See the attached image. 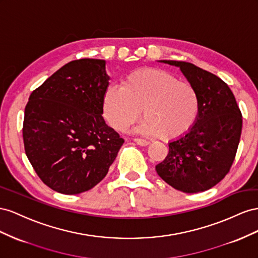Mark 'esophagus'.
Wrapping results in <instances>:
<instances>
[{
	"instance_id": "obj_1",
	"label": "esophagus",
	"mask_w": 258,
	"mask_h": 258,
	"mask_svg": "<svg viewBox=\"0 0 258 258\" xmlns=\"http://www.w3.org/2000/svg\"><path fill=\"white\" fill-rule=\"evenodd\" d=\"M134 142H135L138 146H143V147L148 146V145L150 144L148 141H146V139H142V138H135Z\"/></svg>"
}]
</instances>
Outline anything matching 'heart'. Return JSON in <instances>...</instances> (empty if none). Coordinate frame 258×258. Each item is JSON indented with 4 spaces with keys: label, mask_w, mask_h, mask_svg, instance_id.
I'll return each instance as SVG.
<instances>
[{
    "label": "heart",
    "mask_w": 258,
    "mask_h": 258,
    "mask_svg": "<svg viewBox=\"0 0 258 258\" xmlns=\"http://www.w3.org/2000/svg\"><path fill=\"white\" fill-rule=\"evenodd\" d=\"M138 132L174 141L196 124L200 101L194 85L158 68H142L124 77L121 86L109 85L102 95V113L116 131H125L142 114Z\"/></svg>",
    "instance_id": "obj_1"
}]
</instances>
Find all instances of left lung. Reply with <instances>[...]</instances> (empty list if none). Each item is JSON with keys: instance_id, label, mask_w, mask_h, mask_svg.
Wrapping results in <instances>:
<instances>
[{"instance_id": "1", "label": "left lung", "mask_w": 258, "mask_h": 258, "mask_svg": "<svg viewBox=\"0 0 258 258\" xmlns=\"http://www.w3.org/2000/svg\"><path fill=\"white\" fill-rule=\"evenodd\" d=\"M161 62L179 67L196 88L200 110L194 127L168 144V154L156 165V171L175 189L201 192L229 173L241 137L242 114L233 93L222 79L190 62Z\"/></svg>"}]
</instances>
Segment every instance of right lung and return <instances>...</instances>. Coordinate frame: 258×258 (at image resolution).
<instances>
[{
    "mask_svg": "<svg viewBox=\"0 0 258 258\" xmlns=\"http://www.w3.org/2000/svg\"><path fill=\"white\" fill-rule=\"evenodd\" d=\"M106 61L73 60L31 93L25 108V151L41 180L78 195L105 178L124 139L102 117Z\"/></svg>",
    "mask_w": 258,
    "mask_h": 258,
    "instance_id": "right-lung-1",
    "label": "right lung"
}]
</instances>
